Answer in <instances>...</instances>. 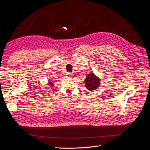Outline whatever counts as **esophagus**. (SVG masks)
Returning <instances> with one entry per match:
<instances>
[{
	"label": "esophagus",
	"mask_w": 150,
	"mask_h": 150,
	"mask_svg": "<svg viewBox=\"0 0 150 150\" xmlns=\"http://www.w3.org/2000/svg\"><path fill=\"white\" fill-rule=\"evenodd\" d=\"M67 75H68V76H69V77H72V76H73V74L72 73H71V72H69V73H67Z\"/></svg>",
	"instance_id": "34e87169"
}]
</instances>
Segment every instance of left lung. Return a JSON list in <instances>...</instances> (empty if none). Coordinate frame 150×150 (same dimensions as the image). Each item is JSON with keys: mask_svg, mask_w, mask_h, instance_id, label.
I'll list each match as a JSON object with an SVG mask.
<instances>
[{"mask_svg": "<svg viewBox=\"0 0 150 150\" xmlns=\"http://www.w3.org/2000/svg\"><path fill=\"white\" fill-rule=\"evenodd\" d=\"M100 79L97 77H96L93 73L88 74L87 78L85 80V85L87 89L89 91L97 89L100 86Z\"/></svg>", "mask_w": 150, "mask_h": 150, "instance_id": "1", "label": "left lung"}]
</instances>
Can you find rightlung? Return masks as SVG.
I'll return each mask as SVG.
<instances>
[{
	"label": "right lung",
	"instance_id": "obj_1",
	"mask_svg": "<svg viewBox=\"0 0 150 150\" xmlns=\"http://www.w3.org/2000/svg\"><path fill=\"white\" fill-rule=\"evenodd\" d=\"M49 84L50 86H51V87H53V86H52V85H53V83H52V82H49Z\"/></svg>",
	"mask_w": 150,
	"mask_h": 150
}]
</instances>
